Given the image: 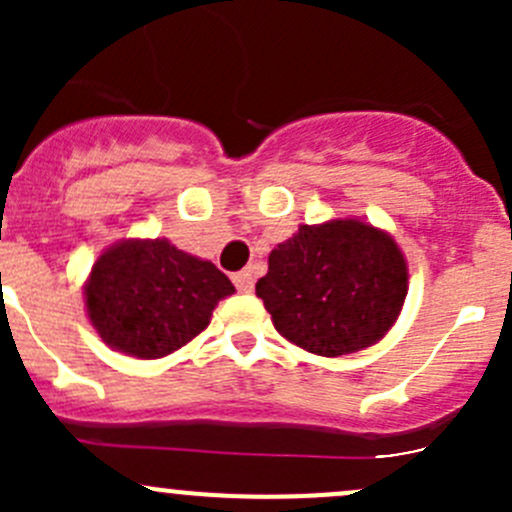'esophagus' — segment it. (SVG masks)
I'll list each match as a JSON object with an SVG mask.
<instances>
[{
  "label": "esophagus",
  "mask_w": 512,
  "mask_h": 512,
  "mask_svg": "<svg viewBox=\"0 0 512 512\" xmlns=\"http://www.w3.org/2000/svg\"><path fill=\"white\" fill-rule=\"evenodd\" d=\"M232 282H235V287L245 294L252 292V287H255V277H252L250 270H242L237 272V275H232Z\"/></svg>",
  "instance_id": "obj_1"
}]
</instances>
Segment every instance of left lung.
<instances>
[{
	"instance_id": "obj_1",
	"label": "left lung",
	"mask_w": 512,
	"mask_h": 512,
	"mask_svg": "<svg viewBox=\"0 0 512 512\" xmlns=\"http://www.w3.org/2000/svg\"><path fill=\"white\" fill-rule=\"evenodd\" d=\"M255 285L282 337L319 356L354 354L394 327L409 267L394 237L364 220L299 225Z\"/></svg>"
}]
</instances>
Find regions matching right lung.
Here are the masks:
<instances>
[{
	"label": "right lung",
	"mask_w": 512,
	"mask_h": 512,
	"mask_svg": "<svg viewBox=\"0 0 512 512\" xmlns=\"http://www.w3.org/2000/svg\"><path fill=\"white\" fill-rule=\"evenodd\" d=\"M232 282L208 260L158 240L108 247L86 280V314L116 352L160 359L185 347L210 324Z\"/></svg>",
	"instance_id": "1"
}]
</instances>
